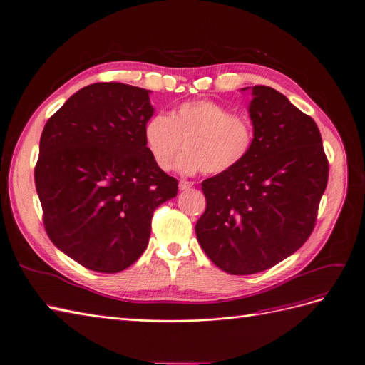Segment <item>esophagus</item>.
Listing matches in <instances>:
<instances>
[{
    "instance_id": "1",
    "label": "esophagus",
    "mask_w": 365,
    "mask_h": 365,
    "mask_svg": "<svg viewBox=\"0 0 365 365\" xmlns=\"http://www.w3.org/2000/svg\"><path fill=\"white\" fill-rule=\"evenodd\" d=\"M192 185H194L192 182H187V180H183V179H182V180L179 182V190H180V191H186V190H190V187H192Z\"/></svg>"
}]
</instances>
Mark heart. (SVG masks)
<instances>
[{
	"mask_svg": "<svg viewBox=\"0 0 365 365\" xmlns=\"http://www.w3.org/2000/svg\"><path fill=\"white\" fill-rule=\"evenodd\" d=\"M144 143L155 164L168 171L182 148L178 168L224 174L251 155L255 132L251 121L209 99L183 102L170 115L156 114L144 125Z\"/></svg>",
	"mask_w": 365,
	"mask_h": 365,
	"instance_id": "1",
	"label": "heart"
}]
</instances>
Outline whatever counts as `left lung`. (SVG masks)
I'll list each match as a JSON object with an SVG mask.
<instances>
[{
  "label": "left lung",
  "mask_w": 365,
  "mask_h": 365,
  "mask_svg": "<svg viewBox=\"0 0 365 365\" xmlns=\"http://www.w3.org/2000/svg\"><path fill=\"white\" fill-rule=\"evenodd\" d=\"M248 111L252 152L201 183L206 212L195 225L207 257L233 275L266 271L305 244L329 171L316 121L284 94L255 86Z\"/></svg>",
  "instance_id": "8db88e82"
}]
</instances>
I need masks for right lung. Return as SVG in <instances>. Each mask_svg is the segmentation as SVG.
Wrapping results in <instances>:
<instances>
[{
	"instance_id": "right-lung-1",
	"label": "right lung",
	"mask_w": 365,
	"mask_h": 365,
	"mask_svg": "<svg viewBox=\"0 0 365 365\" xmlns=\"http://www.w3.org/2000/svg\"><path fill=\"white\" fill-rule=\"evenodd\" d=\"M150 90L121 83L81 88L43 128L34 168L45 230L60 251L94 272L140 259L158 206L178 195L144 143Z\"/></svg>"
}]
</instances>
